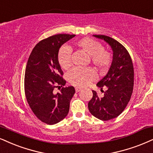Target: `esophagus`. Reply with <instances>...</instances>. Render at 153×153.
<instances>
[{"label":"esophagus","instance_id":"obj_1","mask_svg":"<svg viewBox=\"0 0 153 153\" xmlns=\"http://www.w3.org/2000/svg\"><path fill=\"white\" fill-rule=\"evenodd\" d=\"M81 88H79V87H76V88H75V91H76V92H79V91H81Z\"/></svg>","mask_w":153,"mask_h":153}]
</instances>
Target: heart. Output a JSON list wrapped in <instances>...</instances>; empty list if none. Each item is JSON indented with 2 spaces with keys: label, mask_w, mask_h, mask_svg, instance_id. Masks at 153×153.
Returning a JSON list of instances; mask_svg holds the SVG:
<instances>
[{
  "label": "heart",
  "mask_w": 153,
  "mask_h": 153,
  "mask_svg": "<svg viewBox=\"0 0 153 153\" xmlns=\"http://www.w3.org/2000/svg\"><path fill=\"white\" fill-rule=\"evenodd\" d=\"M75 46L90 56V61L97 69L105 71L112 63L113 57L110 52L103 50V46L94 39L84 37L75 43ZM58 62L63 69L71 67V50L67 47H62L58 53ZM96 78V73L91 69L74 68L68 73L67 79L73 86L84 87Z\"/></svg>",
  "instance_id": "obj_1"
}]
</instances>
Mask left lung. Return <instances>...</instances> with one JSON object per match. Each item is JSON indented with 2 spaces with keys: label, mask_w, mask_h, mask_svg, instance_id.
I'll use <instances>...</instances> for the list:
<instances>
[{
  "label": "left lung",
  "mask_w": 153,
  "mask_h": 153,
  "mask_svg": "<svg viewBox=\"0 0 153 153\" xmlns=\"http://www.w3.org/2000/svg\"><path fill=\"white\" fill-rule=\"evenodd\" d=\"M103 39L113 50V61L108 73L97 83L103 92L102 97L92 91L93 97L88 103L90 113L101 120H108L121 114L131 99L134 85V69L131 57L125 47L106 35H94ZM106 86L105 92L102 88Z\"/></svg>",
  "instance_id": "obj_1"
}]
</instances>
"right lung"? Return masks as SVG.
<instances>
[{"instance_id": "add662e5", "label": "right lung", "mask_w": 153, "mask_h": 153, "mask_svg": "<svg viewBox=\"0 0 153 153\" xmlns=\"http://www.w3.org/2000/svg\"><path fill=\"white\" fill-rule=\"evenodd\" d=\"M74 36L58 34L42 39L28 58L24 80L26 99L37 118L48 125L57 123L67 116L75 93L73 86L64 87L66 81L58 62L59 48ZM55 88H60L59 93L54 94Z\"/></svg>"}]
</instances>
